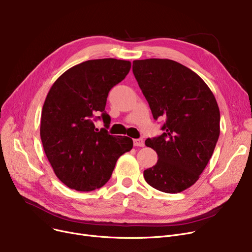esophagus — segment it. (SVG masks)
Masks as SVG:
<instances>
[{"instance_id": "esophagus-1", "label": "esophagus", "mask_w": 252, "mask_h": 252, "mask_svg": "<svg viewBox=\"0 0 252 252\" xmlns=\"http://www.w3.org/2000/svg\"><path fill=\"white\" fill-rule=\"evenodd\" d=\"M134 145L137 147H143L144 146V140L143 139H135Z\"/></svg>"}]
</instances>
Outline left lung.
<instances>
[{
  "instance_id": "1",
  "label": "left lung",
  "mask_w": 252,
  "mask_h": 252,
  "mask_svg": "<svg viewBox=\"0 0 252 252\" xmlns=\"http://www.w3.org/2000/svg\"><path fill=\"white\" fill-rule=\"evenodd\" d=\"M133 72L154 119L165 118L163 134L145 141L158 155L144 170L145 181L161 192L180 193L199 179L216 148L217 100L199 75L174 60H135Z\"/></svg>"
}]
</instances>
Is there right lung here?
Instances as JSON below:
<instances>
[{
  "instance_id": "right-lung-1",
  "label": "right lung",
  "mask_w": 252,
  "mask_h": 252,
  "mask_svg": "<svg viewBox=\"0 0 252 252\" xmlns=\"http://www.w3.org/2000/svg\"><path fill=\"white\" fill-rule=\"evenodd\" d=\"M129 69L126 60H88L66 70L51 87L39 134L53 170L68 188L82 192L101 188L119 156L133 148L130 138L108 134L110 116L105 111L109 91ZM96 118L103 119L101 130L94 125Z\"/></svg>"
}]
</instances>
